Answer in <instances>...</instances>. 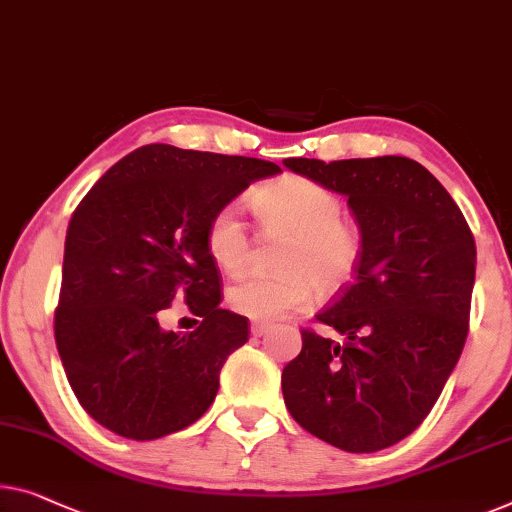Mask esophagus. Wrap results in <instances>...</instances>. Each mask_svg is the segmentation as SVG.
Returning <instances> with one entry per match:
<instances>
[{"instance_id": "obj_1", "label": "esophagus", "mask_w": 512, "mask_h": 512, "mask_svg": "<svg viewBox=\"0 0 512 512\" xmlns=\"http://www.w3.org/2000/svg\"><path fill=\"white\" fill-rule=\"evenodd\" d=\"M273 329V326L269 322H253L250 324V333L255 335V338H262V335H266Z\"/></svg>"}]
</instances>
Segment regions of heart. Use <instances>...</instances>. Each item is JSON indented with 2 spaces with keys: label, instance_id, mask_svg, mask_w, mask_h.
Returning <instances> with one entry per match:
<instances>
[{
  "label": "heart",
  "instance_id": "heart-1",
  "mask_svg": "<svg viewBox=\"0 0 512 512\" xmlns=\"http://www.w3.org/2000/svg\"><path fill=\"white\" fill-rule=\"evenodd\" d=\"M250 209L262 230L287 232L282 273H248L227 289V303L255 322H273L301 310L324 292L340 287L361 259L363 239L354 223L340 216L342 202L331 188L299 174H285L250 193ZM204 243L213 264L227 273L246 266L250 232L234 207L209 218Z\"/></svg>",
  "mask_w": 512,
  "mask_h": 512
}]
</instances>
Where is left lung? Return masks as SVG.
<instances>
[{
  "label": "left lung",
  "instance_id": "8db88e82",
  "mask_svg": "<svg viewBox=\"0 0 512 512\" xmlns=\"http://www.w3.org/2000/svg\"><path fill=\"white\" fill-rule=\"evenodd\" d=\"M289 170L347 195L363 250L354 280L301 329L282 395L303 430L347 453L409 437L439 400L469 333L476 241L448 190L404 156L285 158Z\"/></svg>",
  "mask_w": 512,
  "mask_h": 512
}]
</instances>
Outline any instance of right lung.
I'll return each mask as SVG.
<instances>
[{"label": "right lung", "instance_id": "add662e5", "mask_svg": "<svg viewBox=\"0 0 512 512\" xmlns=\"http://www.w3.org/2000/svg\"><path fill=\"white\" fill-rule=\"evenodd\" d=\"M278 172L269 160L147 144L82 197L66 230L55 340L96 423L151 441L211 407L250 322L220 308L223 278L204 230L241 190ZM181 300L196 329L163 332L164 310Z\"/></svg>", "mask_w": 512, "mask_h": 512}]
</instances>
